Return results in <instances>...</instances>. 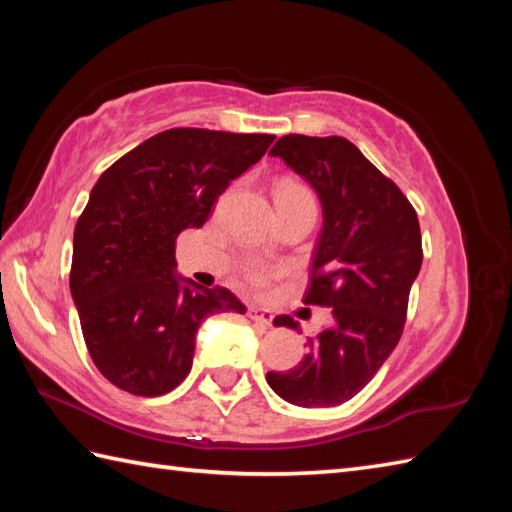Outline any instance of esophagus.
<instances>
[{
	"mask_svg": "<svg viewBox=\"0 0 512 512\" xmlns=\"http://www.w3.org/2000/svg\"><path fill=\"white\" fill-rule=\"evenodd\" d=\"M248 317L253 319L255 323L264 325V328H268V325L273 323V314H270V312H264V310H259V308H248Z\"/></svg>",
	"mask_w": 512,
	"mask_h": 512,
	"instance_id": "obj_1",
	"label": "esophagus"
}]
</instances>
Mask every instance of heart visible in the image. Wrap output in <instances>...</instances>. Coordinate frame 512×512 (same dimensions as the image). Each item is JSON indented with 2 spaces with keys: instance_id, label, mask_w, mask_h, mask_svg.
I'll return each mask as SVG.
<instances>
[{
  "instance_id": "obj_1",
  "label": "heart",
  "mask_w": 512,
  "mask_h": 512,
  "mask_svg": "<svg viewBox=\"0 0 512 512\" xmlns=\"http://www.w3.org/2000/svg\"><path fill=\"white\" fill-rule=\"evenodd\" d=\"M286 195H299V198H312V193L308 187H303V184L299 182H281L277 187V198H286ZM244 279L248 281L250 286H253L255 290L264 292L270 284V279H273V275H270V270L264 268V266H257V264H250L244 268Z\"/></svg>"
}]
</instances>
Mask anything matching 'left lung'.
<instances>
[{
	"mask_svg": "<svg viewBox=\"0 0 512 512\" xmlns=\"http://www.w3.org/2000/svg\"><path fill=\"white\" fill-rule=\"evenodd\" d=\"M270 156L306 178L323 204L306 306L332 310V325L306 343L288 372H268L275 394L299 407H336L354 398L405 330L409 290L422 266L416 209L343 136L288 134ZM275 325L297 328L284 314Z\"/></svg>",
	"mask_w": 512,
	"mask_h": 512,
	"instance_id": "1",
	"label": "left lung"
}]
</instances>
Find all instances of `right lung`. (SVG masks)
<instances>
[{
    "label": "right lung",
    "instance_id": "obj_1",
    "mask_svg": "<svg viewBox=\"0 0 512 512\" xmlns=\"http://www.w3.org/2000/svg\"><path fill=\"white\" fill-rule=\"evenodd\" d=\"M273 140L173 127L127 151L94 184L74 226L70 290L92 361L118 389L145 398L176 389L191 372L200 323L244 314L231 290L180 284L176 239L209 220L231 180Z\"/></svg>",
    "mask_w": 512,
    "mask_h": 512
}]
</instances>
